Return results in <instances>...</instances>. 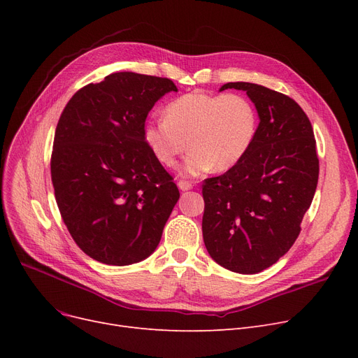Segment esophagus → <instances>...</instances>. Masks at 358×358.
<instances>
[{
  "instance_id": "esophagus-1",
  "label": "esophagus",
  "mask_w": 358,
  "mask_h": 358,
  "mask_svg": "<svg viewBox=\"0 0 358 358\" xmlns=\"http://www.w3.org/2000/svg\"><path fill=\"white\" fill-rule=\"evenodd\" d=\"M178 187H180V190L187 192V190H192V189H193V184H192L190 181L180 180V181H178Z\"/></svg>"
}]
</instances>
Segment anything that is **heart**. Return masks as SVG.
I'll use <instances>...</instances> for the list:
<instances>
[{"label":"heart","instance_id":"b5f03b06","mask_svg":"<svg viewBox=\"0 0 358 358\" xmlns=\"http://www.w3.org/2000/svg\"><path fill=\"white\" fill-rule=\"evenodd\" d=\"M257 127V110L247 97L194 91L169 101L164 119L146 122L143 138L165 166H174L190 145L193 149L182 169L197 176L212 166L227 171L239 164L255 139Z\"/></svg>","mask_w":358,"mask_h":358}]
</instances>
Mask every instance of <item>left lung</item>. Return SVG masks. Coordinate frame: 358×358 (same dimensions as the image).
Returning a JSON list of instances; mask_svg holds the SVG:
<instances>
[{
  "mask_svg": "<svg viewBox=\"0 0 358 358\" xmlns=\"http://www.w3.org/2000/svg\"><path fill=\"white\" fill-rule=\"evenodd\" d=\"M227 88L247 91L259 124L242 161L203 182V239L217 264L255 274L275 264L302 229L319 177L316 141L306 113L286 94L251 83L220 91Z\"/></svg>",
  "mask_w": 358,
  "mask_h": 358,
  "instance_id": "obj_1",
  "label": "left lung"
}]
</instances>
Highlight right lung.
Segmentation results:
<instances>
[{
  "label": "right lung",
  "instance_id": "right-lung-1",
  "mask_svg": "<svg viewBox=\"0 0 358 358\" xmlns=\"http://www.w3.org/2000/svg\"><path fill=\"white\" fill-rule=\"evenodd\" d=\"M176 84L135 72L110 73L78 90L56 126L50 174L75 243L108 266L135 264L155 251L180 192L150 152L149 110Z\"/></svg>",
  "mask_w": 358,
  "mask_h": 358
}]
</instances>
